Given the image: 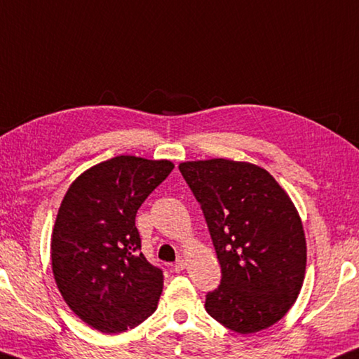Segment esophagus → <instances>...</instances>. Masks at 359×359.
<instances>
[{
	"mask_svg": "<svg viewBox=\"0 0 359 359\" xmlns=\"http://www.w3.org/2000/svg\"><path fill=\"white\" fill-rule=\"evenodd\" d=\"M187 266V259L185 257H179L177 260H175V264H174V270L175 271H182Z\"/></svg>",
	"mask_w": 359,
	"mask_h": 359,
	"instance_id": "obj_1",
	"label": "esophagus"
}]
</instances>
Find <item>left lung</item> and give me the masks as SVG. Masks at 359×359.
<instances>
[{
    "label": "left lung",
    "instance_id": "obj_1",
    "mask_svg": "<svg viewBox=\"0 0 359 359\" xmlns=\"http://www.w3.org/2000/svg\"><path fill=\"white\" fill-rule=\"evenodd\" d=\"M221 265L205 311L240 334L275 325L297 302L306 273L303 223L275 177L248 161H184Z\"/></svg>",
    "mask_w": 359,
    "mask_h": 359
}]
</instances>
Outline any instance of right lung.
Listing matches in <instances>:
<instances>
[{"label": "right lung", "instance_id": "obj_1", "mask_svg": "<svg viewBox=\"0 0 359 359\" xmlns=\"http://www.w3.org/2000/svg\"><path fill=\"white\" fill-rule=\"evenodd\" d=\"M174 169L119 155L72 182L51 232V270L69 308L102 333H122L157 309L163 273L142 256L135 217Z\"/></svg>", "mask_w": 359, "mask_h": 359}]
</instances>
